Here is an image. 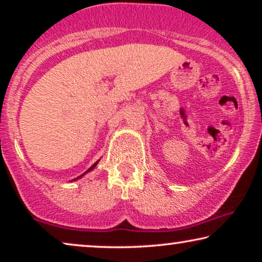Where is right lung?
<instances>
[{
    "instance_id": "obj_1",
    "label": "right lung",
    "mask_w": 262,
    "mask_h": 262,
    "mask_svg": "<svg viewBox=\"0 0 262 262\" xmlns=\"http://www.w3.org/2000/svg\"><path fill=\"white\" fill-rule=\"evenodd\" d=\"M98 162H99V161H96V162H95V163H94V164H93V166H92V167H91V168H89V169H88V170H87V171H84V173H83V174H82V175H80V177H77V178H76V179H80V178H81V177H83V175H84V174H85V173H88V171H91V170H92V169H94V167H95V166H96V164H98ZM76 179H74V180H76Z\"/></svg>"
}]
</instances>
